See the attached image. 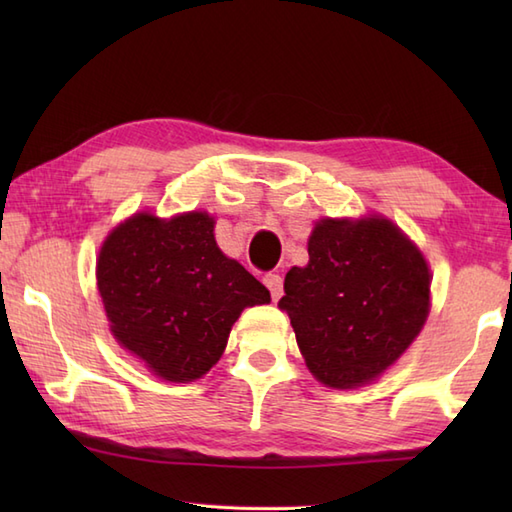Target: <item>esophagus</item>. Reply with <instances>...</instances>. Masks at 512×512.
Masks as SVG:
<instances>
[{
    "instance_id": "1",
    "label": "esophagus",
    "mask_w": 512,
    "mask_h": 512,
    "mask_svg": "<svg viewBox=\"0 0 512 512\" xmlns=\"http://www.w3.org/2000/svg\"><path fill=\"white\" fill-rule=\"evenodd\" d=\"M264 284L270 290V297H273V301H279L281 292H284V279H281V275L266 273L264 275Z\"/></svg>"
}]
</instances>
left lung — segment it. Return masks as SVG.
I'll use <instances>...</instances> for the list:
<instances>
[{"label":"left lung","instance_id":"left-lung-1","mask_svg":"<svg viewBox=\"0 0 512 512\" xmlns=\"http://www.w3.org/2000/svg\"><path fill=\"white\" fill-rule=\"evenodd\" d=\"M306 268H290L279 308L323 385H365L416 339L429 312V268L389 220H321Z\"/></svg>","mask_w":512,"mask_h":512}]
</instances>
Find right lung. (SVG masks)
<instances>
[{
	"label": "right lung",
	"instance_id": "1",
	"mask_svg": "<svg viewBox=\"0 0 512 512\" xmlns=\"http://www.w3.org/2000/svg\"><path fill=\"white\" fill-rule=\"evenodd\" d=\"M96 284L116 341L173 383L209 372L242 310L270 301L217 248L213 217L195 211L169 222L138 213L118 226L99 253Z\"/></svg>",
	"mask_w": 512,
	"mask_h": 512
}]
</instances>
